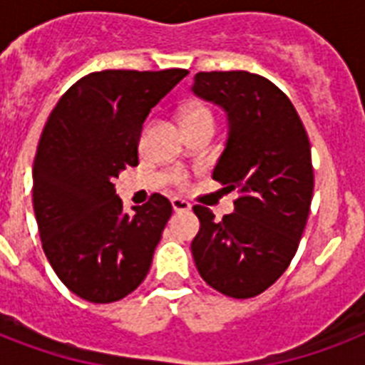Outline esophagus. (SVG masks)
Returning a JSON list of instances; mask_svg holds the SVG:
<instances>
[{
	"label": "esophagus",
	"instance_id": "esophagus-1",
	"mask_svg": "<svg viewBox=\"0 0 365 365\" xmlns=\"http://www.w3.org/2000/svg\"><path fill=\"white\" fill-rule=\"evenodd\" d=\"M170 202H172V208H174V212H189V210H191V205H189L187 200L178 199V197H174Z\"/></svg>",
	"mask_w": 365,
	"mask_h": 365
}]
</instances>
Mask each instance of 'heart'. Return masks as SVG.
I'll return each instance as SVG.
<instances>
[{"mask_svg":"<svg viewBox=\"0 0 365 365\" xmlns=\"http://www.w3.org/2000/svg\"><path fill=\"white\" fill-rule=\"evenodd\" d=\"M183 125H185V128H187V126L199 125L214 126L216 125V117H214V111H212L206 104L193 102V104H189L187 108L183 110ZM172 180H174L176 185H183V183H185V176H183L182 172H176Z\"/></svg>","mask_w":365,"mask_h":365,"instance_id":"1","label":"heart"}]
</instances>
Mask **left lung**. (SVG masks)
Segmentation results:
<instances>
[{
    "instance_id": "1",
    "label": "left lung",
    "mask_w": 365,
    "mask_h": 365,
    "mask_svg": "<svg viewBox=\"0 0 365 365\" xmlns=\"http://www.w3.org/2000/svg\"><path fill=\"white\" fill-rule=\"evenodd\" d=\"M193 93L227 111V145L212 178L239 193L220 222L193 206L195 265L220 294L250 299L277 282L297 252L314 189L311 142L288 96L257 73L199 71Z\"/></svg>"
}]
</instances>
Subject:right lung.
Returning a JSON list of instances; mask_svg holds the SVG:
<instances>
[{"instance_id": "obj_1", "label": "right lung", "mask_w": 365, "mask_h": 365, "mask_svg": "<svg viewBox=\"0 0 365 365\" xmlns=\"http://www.w3.org/2000/svg\"><path fill=\"white\" fill-rule=\"evenodd\" d=\"M187 70L93 71L51 111L34 159V212L43 252L66 288L113 303L143 282L170 200L153 193L123 210L113 180L138 166L142 125Z\"/></svg>"}]
</instances>
